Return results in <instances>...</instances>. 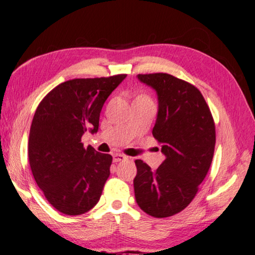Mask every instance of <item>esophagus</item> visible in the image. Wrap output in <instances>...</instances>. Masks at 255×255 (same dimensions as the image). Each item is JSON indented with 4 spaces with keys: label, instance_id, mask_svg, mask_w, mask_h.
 <instances>
[{
    "label": "esophagus",
    "instance_id": "1",
    "mask_svg": "<svg viewBox=\"0 0 255 255\" xmlns=\"http://www.w3.org/2000/svg\"><path fill=\"white\" fill-rule=\"evenodd\" d=\"M127 158V156L126 155H124V154H115L114 156H112V159H114V162L115 163H117V162H120V161H124V159H126Z\"/></svg>",
    "mask_w": 255,
    "mask_h": 255
}]
</instances>
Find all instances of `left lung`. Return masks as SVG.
<instances>
[{"instance_id": "obj_1", "label": "left lung", "mask_w": 255, "mask_h": 255, "mask_svg": "<svg viewBox=\"0 0 255 255\" xmlns=\"http://www.w3.org/2000/svg\"><path fill=\"white\" fill-rule=\"evenodd\" d=\"M137 77L157 93L153 136L162 145L165 159L155 171L136 159V202L153 217H170L193 200L208 173L216 143L215 123L195 85L166 73Z\"/></svg>"}]
</instances>
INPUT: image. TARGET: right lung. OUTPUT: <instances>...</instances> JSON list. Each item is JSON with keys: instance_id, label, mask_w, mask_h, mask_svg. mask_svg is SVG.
<instances>
[{"instance_id": "right-lung-1", "label": "right lung", "mask_w": 255, "mask_h": 255, "mask_svg": "<svg viewBox=\"0 0 255 255\" xmlns=\"http://www.w3.org/2000/svg\"><path fill=\"white\" fill-rule=\"evenodd\" d=\"M126 74L74 79L42 99L29 133L28 156L38 187L49 204L68 216L82 215L100 199L112 156L84 148L82 136L99 129L103 105Z\"/></svg>"}]
</instances>
